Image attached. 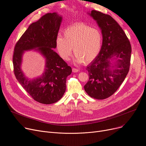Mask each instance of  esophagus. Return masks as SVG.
<instances>
[{
  "label": "esophagus",
  "mask_w": 146,
  "mask_h": 146,
  "mask_svg": "<svg viewBox=\"0 0 146 146\" xmlns=\"http://www.w3.org/2000/svg\"><path fill=\"white\" fill-rule=\"evenodd\" d=\"M72 71H73V72H74V73H76V72H79V70H78V69H77V68H73Z\"/></svg>",
  "instance_id": "esophagus-1"
}]
</instances>
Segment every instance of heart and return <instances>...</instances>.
Returning <instances> with one entry per match:
<instances>
[{"label":"heart","instance_id":"heart-1","mask_svg":"<svg viewBox=\"0 0 146 146\" xmlns=\"http://www.w3.org/2000/svg\"><path fill=\"white\" fill-rule=\"evenodd\" d=\"M56 43L59 55L63 60L69 59L73 48L74 62L88 64L98 56L101 51L102 35L97 28L78 23L66 28L64 31V38L58 36Z\"/></svg>","mask_w":146,"mask_h":146}]
</instances>
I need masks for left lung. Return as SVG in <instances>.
I'll list each match as a JSON object with an SVG mask.
<instances>
[{"label": "left lung", "mask_w": 146, "mask_h": 146, "mask_svg": "<svg viewBox=\"0 0 146 146\" xmlns=\"http://www.w3.org/2000/svg\"><path fill=\"white\" fill-rule=\"evenodd\" d=\"M88 13L101 30L102 45L86 67L89 80L84 89L90 97L105 99L115 92L126 78L131 47L123 29L110 15L95 10Z\"/></svg>", "instance_id": "8db88e82"}]
</instances>
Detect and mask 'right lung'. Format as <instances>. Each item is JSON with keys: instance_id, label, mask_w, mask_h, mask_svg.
<instances>
[{"instance_id": "add662e5", "label": "right lung", "mask_w": 146, "mask_h": 146, "mask_svg": "<svg viewBox=\"0 0 146 146\" xmlns=\"http://www.w3.org/2000/svg\"><path fill=\"white\" fill-rule=\"evenodd\" d=\"M62 19L56 12L44 15L28 27L14 48L15 77L35 101L43 104L55 103L63 97L66 79L72 72V68L54 50ZM30 50L40 52L46 60L44 73L35 79H28L21 69L23 55Z\"/></svg>"}]
</instances>
